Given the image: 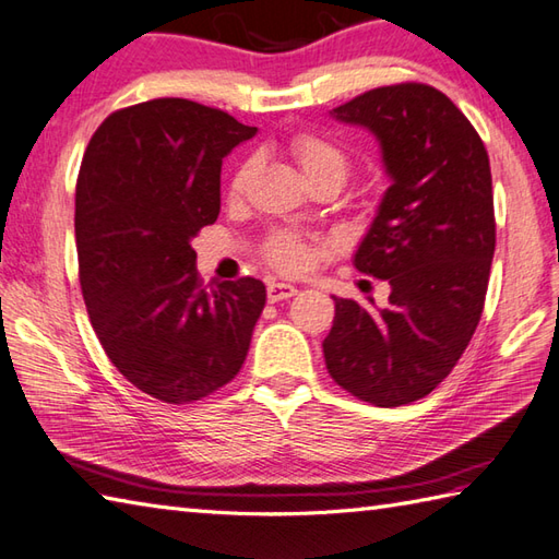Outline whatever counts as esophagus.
I'll return each mask as SVG.
<instances>
[{
    "label": "esophagus",
    "instance_id": "1",
    "mask_svg": "<svg viewBox=\"0 0 559 559\" xmlns=\"http://www.w3.org/2000/svg\"><path fill=\"white\" fill-rule=\"evenodd\" d=\"M293 295H298V288L290 286V283H278V281H269L266 286V298L269 302H281V300H290Z\"/></svg>",
    "mask_w": 559,
    "mask_h": 559
}]
</instances>
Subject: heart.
Masks as SVG:
<instances>
[{
	"mask_svg": "<svg viewBox=\"0 0 559 559\" xmlns=\"http://www.w3.org/2000/svg\"><path fill=\"white\" fill-rule=\"evenodd\" d=\"M293 158L298 160L300 170L305 175L307 182L319 180V177H338L343 182L348 170V158L336 144H331L329 139L312 134V132H300L290 139L288 144ZM254 173V163L247 160L242 163L237 173L233 175L230 182V194L240 197L245 192V187L249 182V177ZM264 254L269 259L271 266H276L278 271L286 273H302L312 266L314 254H317V245L305 240L300 235L293 233H278L273 235L271 240L264 247Z\"/></svg>",
	"mask_w": 559,
	"mask_h": 559,
	"instance_id": "b5f03b06",
	"label": "heart"
}]
</instances>
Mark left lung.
<instances>
[{
	"instance_id": "left-lung-1",
	"label": "left lung",
	"mask_w": 559,
	"mask_h": 559,
	"mask_svg": "<svg viewBox=\"0 0 559 559\" xmlns=\"http://www.w3.org/2000/svg\"><path fill=\"white\" fill-rule=\"evenodd\" d=\"M331 117L382 151L391 185L353 264L391 293L384 307L334 295L324 360L353 396L394 408L430 394L480 322L495 254L490 158L466 115L425 83L367 91Z\"/></svg>"
}]
</instances>
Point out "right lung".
Here are the masks:
<instances>
[{
	"label": "right lung",
	"mask_w": 559,
	"mask_h": 559,
	"mask_svg": "<svg viewBox=\"0 0 559 559\" xmlns=\"http://www.w3.org/2000/svg\"><path fill=\"white\" fill-rule=\"evenodd\" d=\"M257 134L223 110L158 98L112 112L76 180L79 281L110 362L144 394L199 401L240 372L266 286L206 288L192 240L221 213V165Z\"/></svg>",
	"instance_id": "right-lung-1"
}]
</instances>
